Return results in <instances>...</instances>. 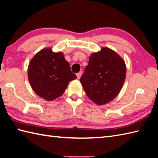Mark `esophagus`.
I'll use <instances>...</instances> for the list:
<instances>
[{
    "label": "esophagus",
    "mask_w": 158,
    "mask_h": 158,
    "mask_svg": "<svg viewBox=\"0 0 158 158\" xmlns=\"http://www.w3.org/2000/svg\"><path fill=\"white\" fill-rule=\"evenodd\" d=\"M81 75H82V72H81V71L78 73H77V79H79L80 77H81Z\"/></svg>",
    "instance_id": "esophagus-1"
}]
</instances>
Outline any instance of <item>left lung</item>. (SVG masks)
I'll return each instance as SVG.
<instances>
[{
    "mask_svg": "<svg viewBox=\"0 0 158 158\" xmlns=\"http://www.w3.org/2000/svg\"><path fill=\"white\" fill-rule=\"evenodd\" d=\"M126 75L124 60L113 50L102 48L90 56L80 82L90 100L102 105L119 94Z\"/></svg>",
    "mask_w": 158,
    "mask_h": 158,
    "instance_id": "1",
    "label": "left lung"
}]
</instances>
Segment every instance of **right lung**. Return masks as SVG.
I'll list each match as a JSON object with an SVG mask.
<instances>
[{"mask_svg": "<svg viewBox=\"0 0 158 158\" xmlns=\"http://www.w3.org/2000/svg\"><path fill=\"white\" fill-rule=\"evenodd\" d=\"M28 77L33 91L43 99L52 101L63 94L69 82L77 76L71 72L63 53L45 48L30 62Z\"/></svg>", "mask_w": 158, "mask_h": 158, "instance_id": "1", "label": "right lung"}]
</instances>
